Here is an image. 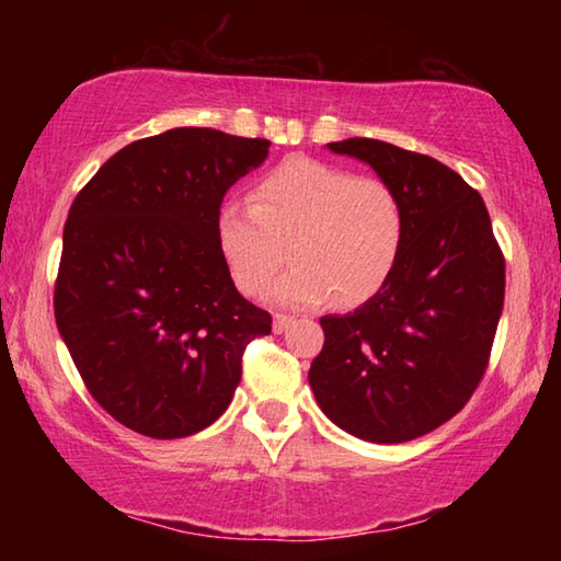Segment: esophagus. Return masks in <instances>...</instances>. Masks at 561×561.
Returning a JSON list of instances; mask_svg holds the SVG:
<instances>
[{"label": "esophagus", "mask_w": 561, "mask_h": 561, "mask_svg": "<svg viewBox=\"0 0 561 561\" xmlns=\"http://www.w3.org/2000/svg\"><path fill=\"white\" fill-rule=\"evenodd\" d=\"M291 324H294V317H289V314H274L272 329H274V334H282V331H287Z\"/></svg>", "instance_id": "esophagus-1"}]
</instances>
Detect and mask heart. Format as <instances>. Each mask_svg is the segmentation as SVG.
<instances>
[{"label":"heart","mask_w":561,"mask_h":561,"mask_svg":"<svg viewBox=\"0 0 561 561\" xmlns=\"http://www.w3.org/2000/svg\"><path fill=\"white\" fill-rule=\"evenodd\" d=\"M217 237L237 287L250 297L270 287L287 260L294 267L274 287L291 307L334 297L358 307L391 279L405 242V210L381 178L314 158H287L264 175L254 201H230Z\"/></svg>","instance_id":"obj_1"}]
</instances>
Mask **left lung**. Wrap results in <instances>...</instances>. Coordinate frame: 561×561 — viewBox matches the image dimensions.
Segmentation results:
<instances>
[{
  "label": "left lung",
  "mask_w": 561,
  "mask_h": 561,
  "mask_svg": "<svg viewBox=\"0 0 561 561\" xmlns=\"http://www.w3.org/2000/svg\"><path fill=\"white\" fill-rule=\"evenodd\" d=\"M391 185L405 242L391 279L351 314L321 317L309 383L341 431L405 443L462 411L485 376L505 301V257L478 190L431 156L383 140L329 144Z\"/></svg>",
  "instance_id": "left-lung-1"
}]
</instances>
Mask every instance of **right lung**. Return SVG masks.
<instances>
[{"mask_svg": "<svg viewBox=\"0 0 561 561\" xmlns=\"http://www.w3.org/2000/svg\"><path fill=\"white\" fill-rule=\"evenodd\" d=\"M270 140L173 128L121 148L69 210L54 317L89 393L158 440L213 425L272 317L237 291L217 237L227 190Z\"/></svg>", "mask_w": 561, "mask_h": 561, "instance_id": "1", "label": "right lung"}]
</instances>
